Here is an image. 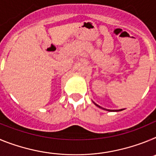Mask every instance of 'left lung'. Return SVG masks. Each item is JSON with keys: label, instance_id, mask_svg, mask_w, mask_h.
<instances>
[{"label": "left lung", "instance_id": "1", "mask_svg": "<svg viewBox=\"0 0 156 156\" xmlns=\"http://www.w3.org/2000/svg\"><path fill=\"white\" fill-rule=\"evenodd\" d=\"M94 102V101H93ZM94 104L95 105L97 106V107H98V108H102V109H104V110H106V111H108V112H119V111H122V110H123V109H119V110H111V109H106V108H102V107H101L100 105H97L96 104V103H94Z\"/></svg>", "mask_w": 156, "mask_h": 156}]
</instances>
